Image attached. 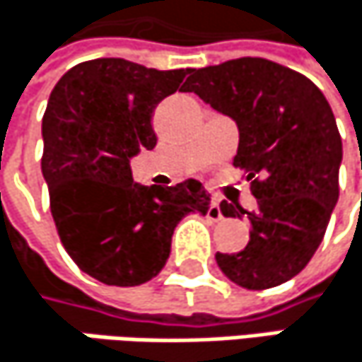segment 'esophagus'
Instances as JSON below:
<instances>
[{
  "mask_svg": "<svg viewBox=\"0 0 362 362\" xmlns=\"http://www.w3.org/2000/svg\"><path fill=\"white\" fill-rule=\"evenodd\" d=\"M208 218H210V221H221V218H223V212H221L218 200H212L210 206H208Z\"/></svg>",
  "mask_w": 362,
  "mask_h": 362,
  "instance_id": "esophagus-1",
  "label": "esophagus"
}]
</instances>
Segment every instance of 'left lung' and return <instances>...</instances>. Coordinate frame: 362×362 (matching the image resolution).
Instances as JSON below:
<instances>
[{"instance_id": "obj_1", "label": "left lung", "mask_w": 362, "mask_h": 362, "mask_svg": "<svg viewBox=\"0 0 362 362\" xmlns=\"http://www.w3.org/2000/svg\"><path fill=\"white\" fill-rule=\"evenodd\" d=\"M183 87L235 120L233 164L248 173L256 198L252 212L221 202L225 216H248L252 231L242 252H216L218 269L246 290L290 281L319 248L339 196L341 137L325 95L264 58L194 68Z\"/></svg>"}]
</instances>
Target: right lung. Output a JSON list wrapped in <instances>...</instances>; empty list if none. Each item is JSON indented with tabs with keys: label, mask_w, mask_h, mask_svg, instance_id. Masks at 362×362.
I'll list each match as a JSON object with an SVG mask.
<instances>
[{
	"label": "right lung",
	"mask_w": 362,
	"mask_h": 362,
	"mask_svg": "<svg viewBox=\"0 0 362 362\" xmlns=\"http://www.w3.org/2000/svg\"><path fill=\"white\" fill-rule=\"evenodd\" d=\"M189 72L98 58L70 68L49 95L41 170L52 216L70 258L106 286L133 288L156 277L179 221L208 212L200 181L146 187L131 173V158L156 146V106Z\"/></svg>",
	"instance_id": "add662e5"
}]
</instances>
